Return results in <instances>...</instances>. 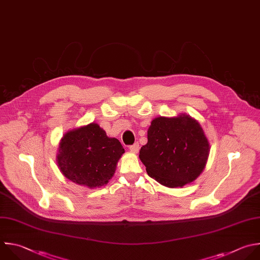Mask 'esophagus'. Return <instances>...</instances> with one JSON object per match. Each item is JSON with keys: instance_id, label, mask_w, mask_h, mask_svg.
Instances as JSON below:
<instances>
[{"instance_id": "obj_1", "label": "esophagus", "mask_w": 260, "mask_h": 260, "mask_svg": "<svg viewBox=\"0 0 260 260\" xmlns=\"http://www.w3.org/2000/svg\"><path fill=\"white\" fill-rule=\"evenodd\" d=\"M139 150H140V146H139L138 143H135L133 146L129 147V151H131L132 153H138Z\"/></svg>"}]
</instances>
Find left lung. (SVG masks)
<instances>
[{
  "label": "left lung",
  "instance_id": "1",
  "mask_svg": "<svg viewBox=\"0 0 260 260\" xmlns=\"http://www.w3.org/2000/svg\"><path fill=\"white\" fill-rule=\"evenodd\" d=\"M147 137L148 143L141 148L139 157L156 182L167 188H182L202 174L210 146L194 117L186 113L156 117Z\"/></svg>",
  "mask_w": 260,
  "mask_h": 260
}]
</instances>
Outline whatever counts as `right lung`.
Masks as SVG:
<instances>
[{"label":"right lung","mask_w":260,"mask_h":260,"mask_svg":"<svg viewBox=\"0 0 260 260\" xmlns=\"http://www.w3.org/2000/svg\"><path fill=\"white\" fill-rule=\"evenodd\" d=\"M124 149L96 122L68 131L60 140L56 156L61 174L89 189L107 185L115 174Z\"/></svg>","instance_id":"obj_1"}]
</instances>
